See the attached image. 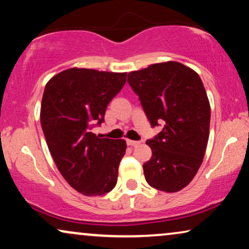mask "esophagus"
<instances>
[{
    "mask_svg": "<svg viewBox=\"0 0 249 249\" xmlns=\"http://www.w3.org/2000/svg\"><path fill=\"white\" fill-rule=\"evenodd\" d=\"M128 145H132V147H135V145H139L141 143L140 141H134V140H126Z\"/></svg>",
    "mask_w": 249,
    "mask_h": 249,
    "instance_id": "1",
    "label": "esophagus"
}]
</instances>
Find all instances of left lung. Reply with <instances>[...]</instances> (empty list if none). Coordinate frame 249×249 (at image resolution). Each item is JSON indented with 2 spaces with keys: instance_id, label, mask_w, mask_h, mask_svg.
Here are the masks:
<instances>
[{
  "instance_id": "1",
  "label": "left lung",
  "mask_w": 249,
  "mask_h": 249,
  "mask_svg": "<svg viewBox=\"0 0 249 249\" xmlns=\"http://www.w3.org/2000/svg\"><path fill=\"white\" fill-rule=\"evenodd\" d=\"M127 82L151 127L163 125L145 142L152 151L143 164L145 181L160 191H180L197 174L207 147L211 107L203 82L177 61L128 72Z\"/></svg>"
}]
</instances>
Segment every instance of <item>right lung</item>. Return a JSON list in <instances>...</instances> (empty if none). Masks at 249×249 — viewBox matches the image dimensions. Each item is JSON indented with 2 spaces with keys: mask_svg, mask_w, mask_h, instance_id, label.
I'll list each match as a JSON object with an SVG mask.
<instances>
[{
  "mask_svg": "<svg viewBox=\"0 0 249 249\" xmlns=\"http://www.w3.org/2000/svg\"><path fill=\"white\" fill-rule=\"evenodd\" d=\"M126 82V72L71 68L46 83L41 125L62 177L85 196H102L117 183L124 140L99 138L92 128L105 122L107 106Z\"/></svg>",
  "mask_w": 249,
  "mask_h": 249,
  "instance_id": "add662e5",
  "label": "right lung"
}]
</instances>
